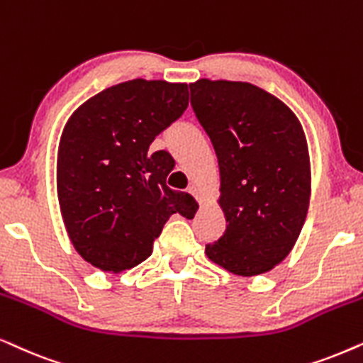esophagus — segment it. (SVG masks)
Instances as JSON below:
<instances>
[{
	"label": "esophagus",
	"instance_id": "obj_1",
	"mask_svg": "<svg viewBox=\"0 0 363 363\" xmlns=\"http://www.w3.org/2000/svg\"><path fill=\"white\" fill-rule=\"evenodd\" d=\"M187 192H189V194H192L196 197L197 201H199V204H202V197H201V194H199V191H197V187L196 186H189L187 187Z\"/></svg>",
	"mask_w": 363,
	"mask_h": 363
}]
</instances>
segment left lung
<instances>
[{"label":"left lung","mask_w":363,"mask_h":363,"mask_svg":"<svg viewBox=\"0 0 363 363\" xmlns=\"http://www.w3.org/2000/svg\"><path fill=\"white\" fill-rule=\"evenodd\" d=\"M196 118L214 146L225 230L206 245L242 277L272 270L296 245L311 201V157L301 121L274 94L242 81L189 84Z\"/></svg>","instance_id":"obj_1"}]
</instances>
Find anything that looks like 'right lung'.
I'll return each instance as SVG.
<instances>
[{"instance_id":"obj_1","label":"right lung","mask_w":363,"mask_h":363,"mask_svg":"<svg viewBox=\"0 0 363 363\" xmlns=\"http://www.w3.org/2000/svg\"><path fill=\"white\" fill-rule=\"evenodd\" d=\"M187 104L186 83L133 79L101 91L67 119L57 147V201L76 252L93 267L133 269L152 254L169 217L194 209L192 196L166 186L167 152H149Z\"/></svg>"}]
</instances>
